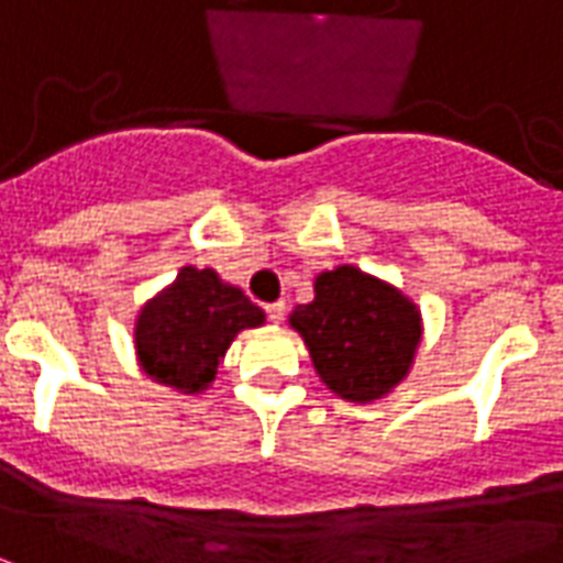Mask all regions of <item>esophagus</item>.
<instances>
[{
	"mask_svg": "<svg viewBox=\"0 0 563 563\" xmlns=\"http://www.w3.org/2000/svg\"><path fill=\"white\" fill-rule=\"evenodd\" d=\"M285 311H287L285 302H269L267 305V320L269 322H282V320H285Z\"/></svg>",
	"mask_w": 563,
	"mask_h": 563,
	"instance_id": "obj_1",
	"label": "esophagus"
}]
</instances>
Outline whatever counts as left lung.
Here are the masks:
<instances>
[{
	"label": "left lung",
	"mask_w": 563,
	"mask_h": 563,
	"mask_svg": "<svg viewBox=\"0 0 563 563\" xmlns=\"http://www.w3.org/2000/svg\"><path fill=\"white\" fill-rule=\"evenodd\" d=\"M313 302L290 313L320 378L343 399L369 402L399 385L420 343V311L378 278L338 267L317 278Z\"/></svg>",
	"instance_id": "obj_1"
}]
</instances>
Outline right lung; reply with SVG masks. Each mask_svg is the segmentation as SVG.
<instances>
[{"label":"right lung","mask_w":563,"mask_h":563,"mask_svg":"<svg viewBox=\"0 0 563 563\" xmlns=\"http://www.w3.org/2000/svg\"><path fill=\"white\" fill-rule=\"evenodd\" d=\"M264 322V311L241 287L222 285L213 269L185 267L158 299L143 308L134 343L155 382L194 394L217 376L241 329Z\"/></svg>","instance_id":"obj_1"}]
</instances>
